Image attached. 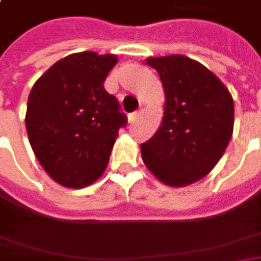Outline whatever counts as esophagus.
<instances>
[{
	"label": "esophagus",
	"mask_w": 261,
	"mask_h": 261,
	"mask_svg": "<svg viewBox=\"0 0 261 261\" xmlns=\"http://www.w3.org/2000/svg\"><path fill=\"white\" fill-rule=\"evenodd\" d=\"M138 116H139V112H134V113H130V115H129V122H135L136 119H138Z\"/></svg>",
	"instance_id": "1"
}]
</instances>
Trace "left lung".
I'll return each mask as SVG.
<instances>
[{
	"label": "left lung",
	"mask_w": 261,
	"mask_h": 261,
	"mask_svg": "<svg viewBox=\"0 0 261 261\" xmlns=\"http://www.w3.org/2000/svg\"><path fill=\"white\" fill-rule=\"evenodd\" d=\"M161 78L163 122L141 145L146 168L163 183L183 187L218 164L234 127V101L221 80L183 55L148 58Z\"/></svg>",
	"instance_id": "1"
}]
</instances>
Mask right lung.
<instances>
[{"label": "right lung", "mask_w": 261, "mask_h": 261, "mask_svg": "<svg viewBox=\"0 0 261 261\" xmlns=\"http://www.w3.org/2000/svg\"><path fill=\"white\" fill-rule=\"evenodd\" d=\"M116 55L80 52L52 65L32 88L25 129L40 166L56 183L81 189L105 173L125 113L105 80Z\"/></svg>", "instance_id": "add662e5"}]
</instances>
